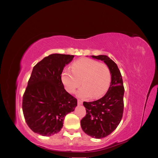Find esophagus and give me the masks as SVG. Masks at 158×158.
I'll return each instance as SVG.
<instances>
[{"label": "esophagus", "instance_id": "34e87169", "mask_svg": "<svg viewBox=\"0 0 158 158\" xmlns=\"http://www.w3.org/2000/svg\"><path fill=\"white\" fill-rule=\"evenodd\" d=\"M82 103H83V102H82V100H80V99L78 100V105H82Z\"/></svg>", "mask_w": 158, "mask_h": 158}]
</instances>
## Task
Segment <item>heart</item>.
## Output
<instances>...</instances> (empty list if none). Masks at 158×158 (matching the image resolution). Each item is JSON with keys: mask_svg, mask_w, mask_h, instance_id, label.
I'll return each mask as SVG.
<instances>
[{"mask_svg": "<svg viewBox=\"0 0 158 158\" xmlns=\"http://www.w3.org/2000/svg\"><path fill=\"white\" fill-rule=\"evenodd\" d=\"M111 80V71L107 64L87 58L75 61L72 70L66 69L61 74L62 82L69 93H74L82 81L83 85L77 95L82 99L102 96L108 89Z\"/></svg>", "mask_w": 158, "mask_h": 158, "instance_id": "1", "label": "heart"}]
</instances>
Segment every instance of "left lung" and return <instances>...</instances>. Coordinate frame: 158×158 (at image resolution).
Segmentation results:
<instances>
[{"mask_svg": "<svg viewBox=\"0 0 158 158\" xmlns=\"http://www.w3.org/2000/svg\"><path fill=\"white\" fill-rule=\"evenodd\" d=\"M103 60L111 71V82L107 92L103 98L92 102H84L86 114L81 120L83 131L95 138L109 135L120 123L123 114L125 88L121 72L117 64L107 55L94 56Z\"/></svg>", "mask_w": 158, "mask_h": 158, "instance_id": "left-lung-1", "label": "left lung"}]
</instances>
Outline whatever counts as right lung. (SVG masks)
Here are the masks:
<instances>
[{"label":"right lung","instance_id":"1","mask_svg":"<svg viewBox=\"0 0 158 158\" xmlns=\"http://www.w3.org/2000/svg\"><path fill=\"white\" fill-rule=\"evenodd\" d=\"M74 55L52 54L33 69L23 95L22 110L31 130L42 136L59 132L65 116L74 111L77 99L65 90L61 74Z\"/></svg>","mask_w":158,"mask_h":158}]
</instances>
